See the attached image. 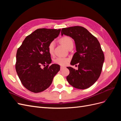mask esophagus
Segmentation results:
<instances>
[{"instance_id": "obj_1", "label": "esophagus", "mask_w": 121, "mask_h": 121, "mask_svg": "<svg viewBox=\"0 0 121 121\" xmlns=\"http://www.w3.org/2000/svg\"><path fill=\"white\" fill-rule=\"evenodd\" d=\"M64 68H65V67H63V66H60V70H62V69H64Z\"/></svg>"}]
</instances>
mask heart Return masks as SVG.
Returning a JSON list of instances; mask_svg holds the SVG:
<instances>
[{"label":"heart","instance_id":"b5f03b06","mask_svg":"<svg viewBox=\"0 0 121 121\" xmlns=\"http://www.w3.org/2000/svg\"><path fill=\"white\" fill-rule=\"evenodd\" d=\"M60 42L63 44L68 49L69 47L73 46V41L72 39L69 37V36H65L61 37L60 39ZM54 42L53 41L50 42L48 46V52L50 54L52 55L54 52ZM69 61V59L68 58L64 57H57L55 58L54 60V63L59 65H67Z\"/></svg>","mask_w":121,"mask_h":121}]
</instances>
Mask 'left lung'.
<instances>
[{
    "label": "left lung",
    "instance_id": "left-lung-1",
    "mask_svg": "<svg viewBox=\"0 0 121 121\" xmlns=\"http://www.w3.org/2000/svg\"><path fill=\"white\" fill-rule=\"evenodd\" d=\"M61 33L74 40L77 50L71 65L78 64V69L67 67L69 71L67 81L76 88L87 89L95 83L101 74L104 56L100 43L95 36L81 26L63 28Z\"/></svg>",
    "mask_w": 121,
    "mask_h": 121
}]
</instances>
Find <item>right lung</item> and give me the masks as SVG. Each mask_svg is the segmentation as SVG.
Listing matches in <instances>:
<instances>
[{
	"label": "right lung",
	"instance_id": "add662e5",
	"mask_svg": "<svg viewBox=\"0 0 121 121\" xmlns=\"http://www.w3.org/2000/svg\"><path fill=\"white\" fill-rule=\"evenodd\" d=\"M60 29H38L25 38L17 49L16 69L23 85L34 93L41 92L52 84L60 66L52 63L48 46Z\"/></svg>",
	"mask_w": 121,
	"mask_h": 121
}]
</instances>
